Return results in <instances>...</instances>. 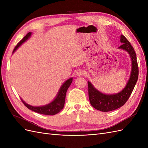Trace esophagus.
I'll return each instance as SVG.
<instances>
[{"instance_id": "obj_1", "label": "esophagus", "mask_w": 148, "mask_h": 148, "mask_svg": "<svg viewBox=\"0 0 148 148\" xmlns=\"http://www.w3.org/2000/svg\"><path fill=\"white\" fill-rule=\"evenodd\" d=\"M84 73V70H81V69L78 70L77 71V76H78V77H79V76H82V75H83Z\"/></svg>"}]
</instances>
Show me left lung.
Returning <instances> with one entry per match:
<instances>
[{"instance_id": "8db88e82", "label": "left lung", "mask_w": 148, "mask_h": 148, "mask_svg": "<svg viewBox=\"0 0 148 148\" xmlns=\"http://www.w3.org/2000/svg\"><path fill=\"white\" fill-rule=\"evenodd\" d=\"M120 42L122 44L119 48L126 51L129 53L132 60L130 77L126 86L118 93L106 95L98 91L90 82H88V95L91 105L94 108L102 112L112 111L123 106L130 96L138 80V66L135 51L128 39L122 34L120 36Z\"/></svg>"}]
</instances>
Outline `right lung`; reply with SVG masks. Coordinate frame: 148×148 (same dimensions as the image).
Returning a JSON list of instances; mask_svg holds the SVG:
<instances>
[{"instance_id":"right-lung-1","label":"right lung","mask_w":148,"mask_h":148,"mask_svg":"<svg viewBox=\"0 0 148 148\" xmlns=\"http://www.w3.org/2000/svg\"><path fill=\"white\" fill-rule=\"evenodd\" d=\"M31 35V32L28 33L18 43L17 45L15 46V49H13V53L16 51V49L18 48L22 44H23L24 42H25L28 38H29ZM72 81H73V78H70L69 79H67L66 81L62 85V86L60 87L59 92H58L57 96L56 97L55 99H53V101L49 103V104H46L45 106H38V107L32 106L28 104L27 103H26L23 99H21V100L27 108L34 112H36L37 113L44 114V115H53L55 114H57L64 108L66 91L69 88V86H70V84L71 82H72Z\"/></svg>"}]
</instances>
